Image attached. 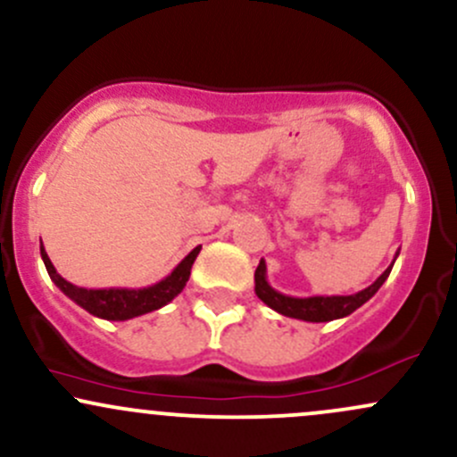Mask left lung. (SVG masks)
Segmentation results:
<instances>
[{
  "mask_svg": "<svg viewBox=\"0 0 457 457\" xmlns=\"http://www.w3.org/2000/svg\"><path fill=\"white\" fill-rule=\"evenodd\" d=\"M399 255V252H397ZM395 255V260H397ZM393 260V264H395ZM393 264L375 279L373 284L367 286L364 290L355 295H332V297H325V295H317V297H290V295L279 293L273 286L269 284L267 279V262L260 260L258 269H255V295H258L260 302H264L270 310L284 314V317L308 320V323H328V320L349 317L351 312L360 308L362 303H367L382 284L388 279L390 270H393Z\"/></svg>",
  "mask_w": 457,
  "mask_h": 457,
  "instance_id": "obj_1",
  "label": "left lung"
}]
</instances>
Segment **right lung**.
<instances>
[{"label": "right lung", "mask_w": 457, "mask_h": 457, "mask_svg": "<svg viewBox=\"0 0 457 457\" xmlns=\"http://www.w3.org/2000/svg\"><path fill=\"white\" fill-rule=\"evenodd\" d=\"M199 249L202 247H195L193 252H190L187 258L167 275V278L160 279L158 284L145 286V288H79V286L67 282V279L58 273L56 267L52 264V260H49L47 252H45L43 243L41 258L49 278H52V282L56 284L71 302L78 303L79 308H84L87 312L93 314V317L99 319L128 320L140 317V314L154 312V310H160L162 305L173 302L188 282L190 269H193L195 258L199 255Z\"/></svg>", "instance_id": "1"}]
</instances>
